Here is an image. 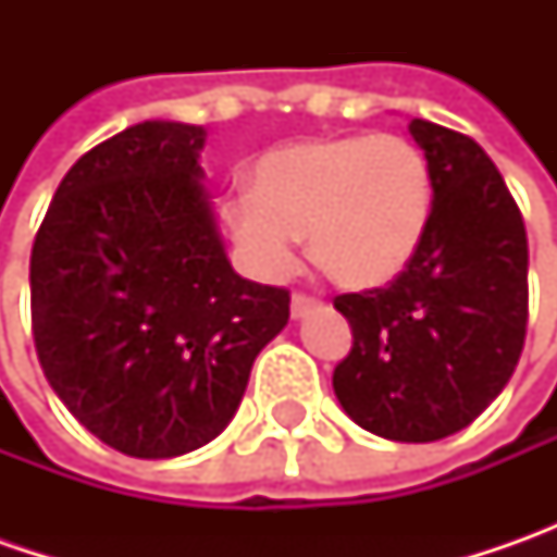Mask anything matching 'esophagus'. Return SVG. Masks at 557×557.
<instances>
[{"instance_id":"esophagus-1","label":"esophagus","mask_w":557,"mask_h":557,"mask_svg":"<svg viewBox=\"0 0 557 557\" xmlns=\"http://www.w3.org/2000/svg\"><path fill=\"white\" fill-rule=\"evenodd\" d=\"M312 310H319V300L315 297H307V294H294L290 297V319H304Z\"/></svg>"}]
</instances>
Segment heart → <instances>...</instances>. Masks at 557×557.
<instances>
[{
    "mask_svg": "<svg viewBox=\"0 0 557 557\" xmlns=\"http://www.w3.org/2000/svg\"><path fill=\"white\" fill-rule=\"evenodd\" d=\"M253 195H235L220 220L260 278L297 267L300 235L341 288L394 282L431 220L434 176L416 141L394 133L319 136L267 151L250 170Z\"/></svg>",
    "mask_w": 557,
    "mask_h": 557,
    "instance_id": "obj_1",
    "label": "heart"
}]
</instances>
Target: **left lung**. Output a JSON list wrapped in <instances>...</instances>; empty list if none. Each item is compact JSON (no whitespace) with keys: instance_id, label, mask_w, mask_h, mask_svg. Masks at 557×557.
I'll return each mask as SVG.
<instances>
[{"instance_id":"obj_1","label":"left lung","mask_w":557,"mask_h":557,"mask_svg":"<svg viewBox=\"0 0 557 557\" xmlns=\"http://www.w3.org/2000/svg\"><path fill=\"white\" fill-rule=\"evenodd\" d=\"M409 133L431 163V220L387 288L334 300L354 347L332 384L369 434L431 443L481 416L521 359L527 228L478 141L431 120Z\"/></svg>"}]
</instances>
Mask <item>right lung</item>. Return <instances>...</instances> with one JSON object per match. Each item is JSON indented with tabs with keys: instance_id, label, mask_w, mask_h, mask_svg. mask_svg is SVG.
Returning <instances> with one entry per match:
<instances>
[{
	"instance_id": "add662e5",
	"label": "right lung",
	"mask_w": 557,
	"mask_h": 557,
	"mask_svg": "<svg viewBox=\"0 0 557 557\" xmlns=\"http://www.w3.org/2000/svg\"><path fill=\"white\" fill-rule=\"evenodd\" d=\"M203 126L145 120L86 151L30 257L33 341L71 416L133 459L223 434L288 290L242 278L203 188Z\"/></svg>"
}]
</instances>
